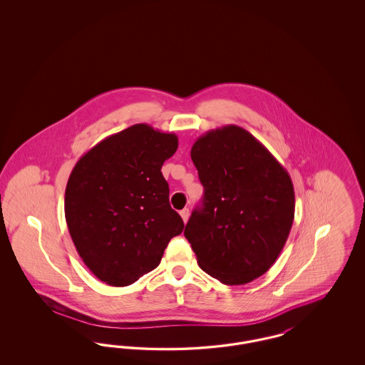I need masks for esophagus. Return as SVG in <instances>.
<instances>
[{"instance_id": "1", "label": "esophagus", "mask_w": 365, "mask_h": 365, "mask_svg": "<svg viewBox=\"0 0 365 365\" xmlns=\"http://www.w3.org/2000/svg\"><path fill=\"white\" fill-rule=\"evenodd\" d=\"M180 216H182L183 222H185V223H187V220H189V216H190V212H189V209H182V210H180Z\"/></svg>"}]
</instances>
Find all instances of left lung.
<instances>
[{
  "label": "left lung",
  "instance_id": "obj_1",
  "mask_svg": "<svg viewBox=\"0 0 365 365\" xmlns=\"http://www.w3.org/2000/svg\"><path fill=\"white\" fill-rule=\"evenodd\" d=\"M202 205L185 228L202 271L223 284H246L277 261L294 220L289 173L242 127L210 130L191 148Z\"/></svg>",
  "mask_w": 365,
  "mask_h": 365
}]
</instances>
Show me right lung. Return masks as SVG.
<instances>
[{"instance_id": "1", "label": "right lung", "mask_w": 365, "mask_h": 365, "mask_svg": "<svg viewBox=\"0 0 365 365\" xmlns=\"http://www.w3.org/2000/svg\"><path fill=\"white\" fill-rule=\"evenodd\" d=\"M176 149L175 134L139 123L75 164L66 187L67 226L81 259L106 284L128 286L155 269L183 231L161 174Z\"/></svg>"}]
</instances>
